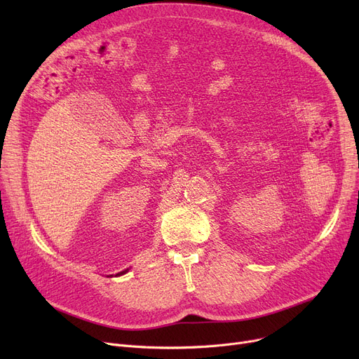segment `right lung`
I'll use <instances>...</instances> for the list:
<instances>
[{
    "label": "right lung",
    "instance_id": "add662e5",
    "mask_svg": "<svg viewBox=\"0 0 359 359\" xmlns=\"http://www.w3.org/2000/svg\"><path fill=\"white\" fill-rule=\"evenodd\" d=\"M129 269H125V271H122V272H119V273H116V276H119V275H123V273H126Z\"/></svg>",
    "mask_w": 359,
    "mask_h": 359
}]
</instances>
